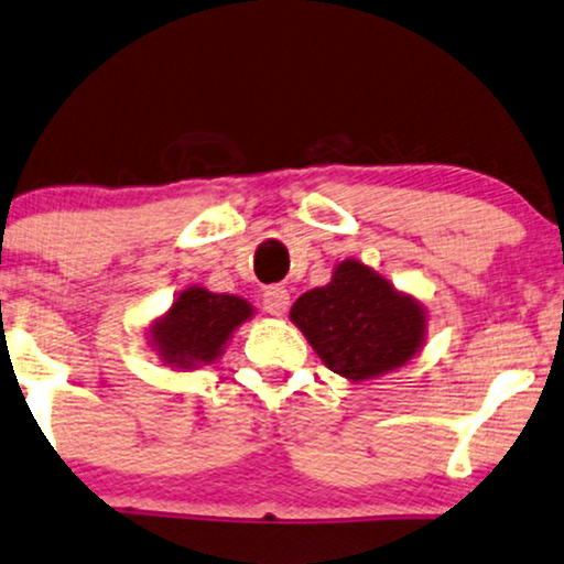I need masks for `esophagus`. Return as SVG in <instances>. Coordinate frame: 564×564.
I'll list each match as a JSON object with an SVG mask.
<instances>
[{
  "instance_id": "1",
  "label": "esophagus",
  "mask_w": 564,
  "mask_h": 564,
  "mask_svg": "<svg viewBox=\"0 0 564 564\" xmlns=\"http://www.w3.org/2000/svg\"><path fill=\"white\" fill-rule=\"evenodd\" d=\"M290 308V290L272 284L264 290V311L269 316H284V311Z\"/></svg>"
}]
</instances>
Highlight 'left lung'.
Returning <instances> with one entry per match:
<instances>
[{"label": "left lung", "instance_id": "obj_1", "mask_svg": "<svg viewBox=\"0 0 564 564\" xmlns=\"http://www.w3.org/2000/svg\"><path fill=\"white\" fill-rule=\"evenodd\" d=\"M290 321L321 362L352 383L404 368L427 336L425 305L357 259L339 261L332 282L303 292Z\"/></svg>", "mask_w": 564, "mask_h": 564}]
</instances>
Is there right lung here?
<instances>
[{"label": "right lung", "instance_id": "obj_1", "mask_svg": "<svg viewBox=\"0 0 564 564\" xmlns=\"http://www.w3.org/2000/svg\"><path fill=\"white\" fill-rule=\"evenodd\" d=\"M251 316L253 305L246 297L192 284L175 295L167 313L152 321L148 336L167 368L199 370L223 357L230 336Z\"/></svg>", "mask_w": 564, "mask_h": 564}]
</instances>
